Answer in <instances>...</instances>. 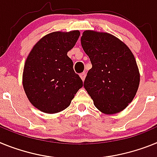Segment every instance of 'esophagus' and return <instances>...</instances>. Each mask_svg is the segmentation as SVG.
Wrapping results in <instances>:
<instances>
[{"label":"esophagus","mask_w":157,"mask_h":157,"mask_svg":"<svg viewBox=\"0 0 157 157\" xmlns=\"http://www.w3.org/2000/svg\"><path fill=\"white\" fill-rule=\"evenodd\" d=\"M80 77L81 78V80L84 81V80H85V77H86V73H80Z\"/></svg>","instance_id":"obj_1"}]
</instances>
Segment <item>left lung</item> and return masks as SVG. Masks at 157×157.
Masks as SVG:
<instances>
[{"instance_id": "1", "label": "left lung", "mask_w": 157, "mask_h": 157, "mask_svg": "<svg viewBox=\"0 0 157 157\" xmlns=\"http://www.w3.org/2000/svg\"><path fill=\"white\" fill-rule=\"evenodd\" d=\"M80 41L92 65L84 87L95 107L105 114L123 111L133 99L140 84L133 53L122 41L107 32L86 30Z\"/></svg>"}]
</instances>
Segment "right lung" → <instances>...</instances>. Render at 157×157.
<instances>
[{
  "label": "right lung",
  "mask_w": 157,
  "mask_h": 157,
  "mask_svg": "<svg viewBox=\"0 0 157 157\" xmlns=\"http://www.w3.org/2000/svg\"><path fill=\"white\" fill-rule=\"evenodd\" d=\"M80 31H54L38 41L25 61L23 86L30 103L46 114L67 108L82 80L73 70L67 53L80 36Z\"/></svg>",
  "instance_id": "1"
}]
</instances>
